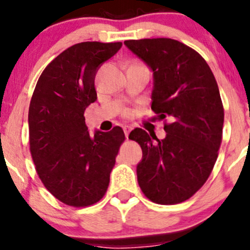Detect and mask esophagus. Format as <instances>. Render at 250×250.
Masks as SVG:
<instances>
[{
  "mask_svg": "<svg viewBox=\"0 0 250 250\" xmlns=\"http://www.w3.org/2000/svg\"><path fill=\"white\" fill-rule=\"evenodd\" d=\"M123 130H125V138H127V139H128V135H129V132H130V130H132V128H130L129 125H125V127H123Z\"/></svg>",
  "mask_w": 250,
  "mask_h": 250,
  "instance_id": "obj_1",
  "label": "esophagus"
}]
</instances>
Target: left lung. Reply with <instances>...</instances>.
<instances>
[{"mask_svg":"<svg viewBox=\"0 0 250 250\" xmlns=\"http://www.w3.org/2000/svg\"><path fill=\"white\" fill-rule=\"evenodd\" d=\"M125 44L152 70L151 109L165 121L167 133L160 140L141 128L130 132L129 139L143 150L138 183L152 202L181 203L202 188L218 158L224 125L218 83L206 60L176 40Z\"/></svg>","mask_w":250,"mask_h":250,"instance_id":"8db88e82","label":"left lung"}]
</instances>
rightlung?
<instances>
[{"instance_id": "right-lung-1", "label": "right lung", "mask_w": 250, "mask_h": 250, "mask_svg": "<svg viewBox=\"0 0 250 250\" xmlns=\"http://www.w3.org/2000/svg\"><path fill=\"white\" fill-rule=\"evenodd\" d=\"M122 42H81L47 65L29 107L30 152L44 188L67 206L88 207L104 197L121 144L118 125L89 135L84 111L97 100L95 74Z\"/></svg>"}]
</instances>
